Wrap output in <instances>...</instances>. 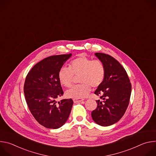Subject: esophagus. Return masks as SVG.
<instances>
[{
    "mask_svg": "<svg viewBox=\"0 0 156 156\" xmlns=\"http://www.w3.org/2000/svg\"><path fill=\"white\" fill-rule=\"evenodd\" d=\"M83 101H84V99H73V102L75 103H79Z\"/></svg>",
    "mask_w": 156,
    "mask_h": 156,
    "instance_id": "obj_1",
    "label": "esophagus"
}]
</instances>
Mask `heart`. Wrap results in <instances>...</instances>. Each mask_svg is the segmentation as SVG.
I'll list each match as a JSON object with an SVG mask.
<instances>
[{
  "mask_svg": "<svg viewBox=\"0 0 156 156\" xmlns=\"http://www.w3.org/2000/svg\"><path fill=\"white\" fill-rule=\"evenodd\" d=\"M105 67L102 62L93 60L84 55H80L72 60L69 68L62 67L58 73L60 84L65 87L72 86L74 75H80V84L73 86L66 91V96L70 98L80 99L86 97L90 93L91 86H99L105 76Z\"/></svg>",
  "mask_w": 156,
  "mask_h": 156,
  "instance_id": "obj_1",
  "label": "heart"
}]
</instances>
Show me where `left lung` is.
Instances as JSON below:
<instances>
[{"label": "left lung", "mask_w": 156, "mask_h": 156, "mask_svg": "<svg viewBox=\"0 0 156 156\" xmlns=\"http://www.w3.org/2000/svg\"><path fill=\"white\" fill-rule=\"evenodd\" d=\"M95 55L105 67V76L94 94L100 96L97 108L91 112L93 120L99 125L107 126L120 120L129 104L131 85L121 64L114 57L103 53Z\"/></svg>", "instance_id": "8db88e82"}]
</instances>
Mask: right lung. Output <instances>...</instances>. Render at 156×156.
<instances>
[{
    "instance_id": "right-lung-1",
    "label": "right lung",
    "mask_w": 156,
    "mask_h": 156,
    "mask_svg": "<svg viewBox=\"0 0 156 156\" xmlns=\"http://www.w3.org/2000/svg\"><path fill=\"white\" fill-rule=\"evenodd\" d=\"M72 54L52 55L36 63L28 73L24 94L31 113L41 125L57 129L63 126L71 112L72 99H56L63 94L58 73Z\"/></svg>"
}]
</instances>
